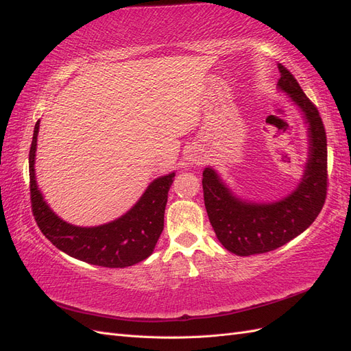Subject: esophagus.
<instances>
[{
    "label": "esophagus",
    "instance_id": "34e87169",
    "mask_svg": "<svg viewBox=\"0 0 351 351\" xmlns=\"http://www.w3.org/2000/svg\"><path fill=\"white\" fill-rule=\"evenodd\" d=\"M190 161H192L193 164H197V159L196 158H192V159H190Z\"/></svg>",
    "mask_w": 351,
    "mask_h": 351
}]
</instances>
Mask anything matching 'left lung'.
Instances as JSON below:
<instances>
[{
    "instance_id": "1",
    "label": "left lung",
    "mask_w": 351,
    "mask_h": 351,
    "mask_svg": "<svg viewBox=\"0 0 351 351\" xmlns=\"http://www.w3.org/2000/svg\"><path fill=\"white\" fill-rule=\"evenodd\" d=\"M278 89L300 108L307 124L309 152L300 183L277 202L258 204L231 192L214 168L204 169V199L217 239L237 256L278 249L309 228L319 215L326 197V133L319 111L300 84L282 64Z\"/></svg>"
}]
</instances>
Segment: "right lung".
I'll return each instance as SVG.
<instances>
[{
  "label": "right lung",
  "instance_id": "add662e5",
  "mask_svg": "<svg viewBox=\"0 0 351 351\" xmlns=\"http://www.w3.org/2000/svg\"><path fill=\"white\" fill-rule=\"evenodd\" d=\"M39 121L29 152L30 202L39 230L57 249L90 265L105 268L132 267L149 258L164 230V212L176 173L158 177L136 205L108 224L77 227L62 221L42 196L35 176Z\"/></svg>",
  "mask_w": 351,
  "mask_h": 351
}]
</instances>
